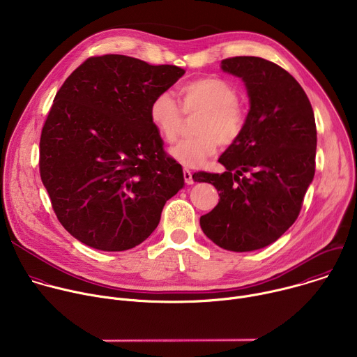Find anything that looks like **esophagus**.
I'll return each instance as SVG.
<instances>
[{
	"label": "esophagus",
	"mask_w": 357,
	"mask_h": 357,
	"mask_svg": "<svg viewBox=\"0 0 357 357\" xmlns=\"http://www.w3.org/2000/svg\"><path fill=\"white\" fill-rule=\"evenodd\" d=\"M183 178H185V182L188 185H192L193 183V176H192V171L189 168H183Z\"/></svg>",
	"instance_id": "obj_1"
}]
</instances>
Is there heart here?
Wrapping results in <instances>:
<instances>
[{"mask_svg": "<svg viewBox=\"0 0 357 357\" xmlns=\"http://www.w3.org/2000/svg\"><path fill=\"white\" fill-rule=\"evenodd\" d=\"M182 109L169 93H160L151 101L149 119L161 137L174 142L182 130L186 114L202 113L196 126V137L182 139L171 148L174 160L185 167H200L215 155L220 141L234 142L245 124V113L238 101V91L229 82L219 77L192 80L179 89Z\"/></svg>", "mask_w": 357, "mask_h": 357, "instance_id": "heart-1", "label": "heart"}]
</instances>
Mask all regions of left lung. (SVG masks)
<instances>
[{"label": "left lung", "instance_id": "left-lung-1", "mask_svg": "<svg viewBox=\"0 0 357 357\" xmlns=\"http://www.w3.org/2000/svg\"><path fill=\"white\" fill-rule=\"evenodd\" d=\"M243 80L250 110L240 137L219 158L223 174L196 172L220 199L200 227L229 251H254L278 240L296 220L315 175L317 126L308 96L278 65L256 56L220 63Z\"/></svg>", "mask_w": 357, "mask_h": 357}]
</instances>
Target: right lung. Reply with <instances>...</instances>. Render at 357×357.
Returning <instances> with one entry per match:
<instances>
[{
  "instance_id": "obj_1",
  "label": "right lung",
  "mask_w": 357,
  "mask_h": 357,
  "mask_svg": "<svg viewBox=\"0 0 357 357\" xmlns=\"http://www.w3.org/2000/svg\"><path fill=\"white\" fill-rule=\"evenodd\" d=\"M185 73L124 55L89 58L55 96L40 135L39 171L62 226L101 251L141 244L185 186L151 123V101Z\"/></svg>"
}]
</instances>
